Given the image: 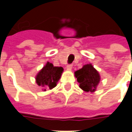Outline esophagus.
I'll list each match as a JSON object with an SVG mask.
<instances>
[{
	"label": "esophagus",
	"instance_id": "esophagus-1",
	"mask_svg": "<svg viewBox=\"0 0 132 132\" xmlns=\"http://www.w3.org/2000/svg\"><path fill=\"white\" fill-rule=\"evenodd\" d=\"M72 68V64H69V65H67L66 66V70H70Z\"/></svg>",
	"mask_w": 132,
	"mask_h": 132
}]
</instances>
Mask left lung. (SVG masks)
I'll return each instance as SVG.
<instances>
[{
    "mask_svg": "<svg viewBox=\"0 0 132 132\" xmlns=\"http://www.w3.org/2000/svg\"><path fill=\"white\" fill-rule=\"evenodd\" d=\"M75 76L79 88L86 92H95L101 81L100 75L91 64L84 65L81 69L76 70Z\"/></svg>",
    "mask_w": 132,
    "mask_h": 132,
    "instance_id": "1",
    "label": "left lung"
}]
</instances>
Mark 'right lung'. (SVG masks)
I'll return each instance as SVG.
<instances>
[{"label":"right lung","instance_id":"obj_1","mask_svg":"<svg viewBox=\"0 0 132 132\" xmlns=\"http://www.w3.org/2000/svg\"><path fill=\"white\" fill-rule=\"evenodd\" d=\"M63 71L62 67L54 66L52 63L48 62L36 76V84L43 87V91H46V88L51 90L57 86Z\"/></svg>","mask_w":132,"mask_h":132}]
</instances>
